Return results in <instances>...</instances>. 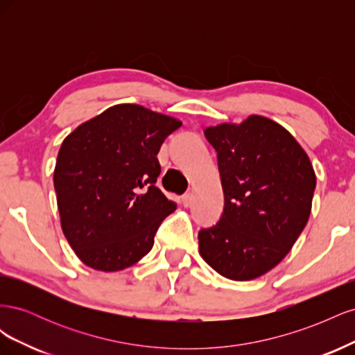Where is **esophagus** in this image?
Returning a JSON list of instances; mask_svg holds the SVG:
<instances>
[{"label": "esophagus", "mask_w": 355, "mask_h": 355, "mask_svg": "<svg viewBox=\"0 0 355 355\" xmlns=\"http://www.w3.org/2000/svg\"><path fill=\"white\" fill-rule=\"evenodd\" d=\"M182 204H184V207H189L192 204V196L191 192H187V194L182 197Z\"/></svg>", "instance_id": "obj_1"}]
</instances>
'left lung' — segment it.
<instances>
[{
    "label": "left lung",
    "mask_w": 355,
    "mask_h": 355,
    "mask_svg": "<svg viewBox=\"0 0 355 355\" xmlns=\"http://www.w3.org/2000/svg\"><path fill=\"white\" fill-rule=\"evenodd\" d=\"M204 135L218 153L225 206L219 222L198 232L200 254L230 280H253L280 263L304 231L313 164L284 127L261 115Z\"/></svg>",
    "instance_id": "left-lung-1"
}]
</instances>
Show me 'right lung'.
Instances as JSON below:
<instances>
[{
	"label": "right lung",
	"mask_w": 355,
	"mask_h": 355,
	"mask_svg": "<svg viewBox=\"0 0 355 355\" xmlns=\"http://www.w3.org/2000/svg\"><path fill=\"white\" fill-rule=\"evenodd\" d=\"M182 125L141 105L111 106L65 137L55 167L62 231L93 270L135 265L176 202L155 187L157 154Z\"/></svg>",
	"instance_id": "1"
}]
</instances>
